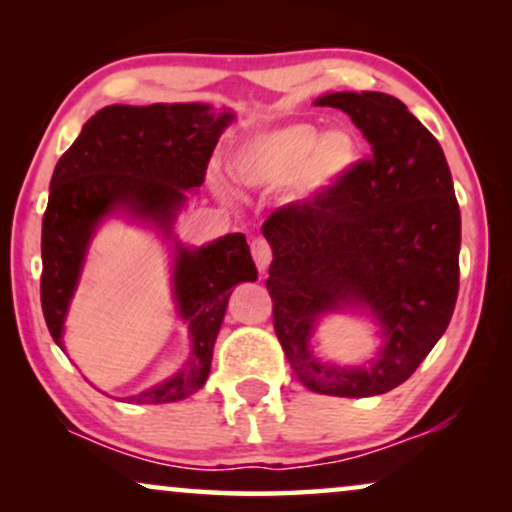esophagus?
<instances>
[{
  "label": "esophagus",
  "instance_id": "1",
  "mask_svg": "<svg viewBox=\"0 0 512 512\" xmlns=\"http://www.w3.org/2000/svg\"><path fill=\"white\" fill-rule=\"evenodd\" d=\"M251 256H254L258 272L268 270L270 268V261H272L270 242L265 240V237H254V240H251Z\"/></svg>",
  "mask_w": 512,
  "mask_h": 512
}]
</instances>
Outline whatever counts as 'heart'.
<instances>
[{"instance_id":"obj_1","label":"heart","mask_w":512,"mask_h":512,"mask_svg":"<svg viewBox=\"0 0 512 512\" xmlns=\"http://www.w3.org/2000/svg\"><path fill=\"white\" fill-rule=\"evenodd\" d=\"M361 163V144L349 130L321 132L296 121L263 130L233 156L235 177L251 188L291 184L293 202H312L338 186Z\"/></svg>"}]
</instances>
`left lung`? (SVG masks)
I'll return each instance as SVG.
<instances>
[{
	"label": "left lung",
	"instance_id": "obj_1",
	"mask_svg": "<svg viewBox=\"0 0 512 512\" xmlns=\"http://www.w3.org/2000/svg\"><path fill=\"white\" fill-rule=\"evenodd\" d=\"M370 144L338 186L270 214L272 321L293 373L328 396L387 394L426 359L450 324L459 293L461 216L438 139L387 93H331ZM366 306L385 347L366 369L319 364L309 352L328 311Z\"/></svg>",
	"mask_w": 512,
	"mask_h": 512
}]
</instances>
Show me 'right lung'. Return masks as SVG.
I'll list each match as a JSON object with an SVG mask.
<instances>
[{"instance_id":"1","label":"right lung","mask_w":512,"mask_h":512,"mask_svg":"<svg viewBox=\"0 0 512 512\" xmlns=\"http://www.w3.org/2000/svg\"><path fill=\"white\" fill-rule=\"evenodd\" d=\"M230 121L228 109L214 111L200 102L114 104L97 111L62 153L41 226V310L60 349H65L62 324L69 300L100 221L125 209L172 235L186 191L202 186L214 146ZM256 275L242 233L223 235L200 249L177 242L174 300L191 333V359L170 380L128 401L156 405L195 394L209 377L230 291L240 282H256Z\"/></svg>"}]
</instances>
